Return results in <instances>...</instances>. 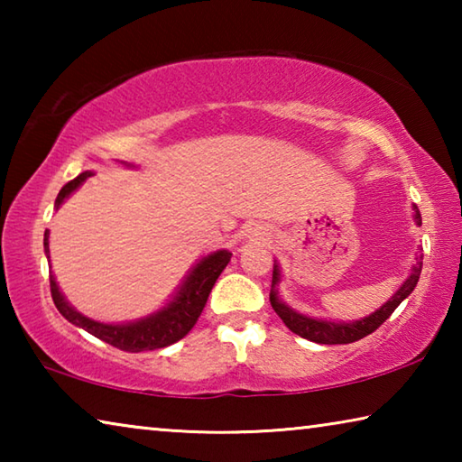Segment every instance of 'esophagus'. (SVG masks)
Masks as SVG:
<instances>
[{
    "label": "esophagus",
    "mask_w": 462,
    "mask_h": 462,
    "mask_svg": "<svg viewBox=\"0 0 462 462\" xmlns=\"http://www.w3.org/2000/svg\"><path fill=\"white\" fill-rule=\"evenodd\" d=\"M253 236H254L256 240H261V238L267 236V230H264L263 226H256V228H253Z\"/></svg>",
    "instance_id": "obj_1"
}]
</instances>
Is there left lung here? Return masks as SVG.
Listing matches in <instances>:
<instances>
[{
	"mask_svg": "<svg viewBox=\"0 0 462 462\" xmlns=\"http://www.w3.org/2000/svg\"><path fill=\"white\" fill-rule=\"evenodd\" d=\"M416 209V222L421 224V216H420V209ZM421 259L424 256L420 254L418 264L413 267L411 275L408 277V281L402 285L400 291H397L391 300L383 306L381 310L374 311L369 318L361 319V322H353V324H334V322H324V319H314V318H308V316H301L293 311L291 308H287L283 301L277 297L275 291V285L279 283V271L277 267L273 269V283H271V306L273 310L277 311V316L283 319V324L291 330L293 334L301 336V338L311 340V342H318V344H350V342H356L365 338V336H369L371 332L377 330V328L385 322V319L393 314L395 308L400 306V303L408 297L413 287L418 285V279H420V273H421Z\"/></svg>",
	"mask_w": 462,
	"mask_h": 462,
	"instance_id": "8db88e82",
	"label": "left lung"
}]
</instances>
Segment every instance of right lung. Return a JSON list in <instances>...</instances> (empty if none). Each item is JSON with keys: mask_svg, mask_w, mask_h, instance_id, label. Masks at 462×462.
<instances>
[{"mask_svg": "<svg viewBox=\"0 0 462 462\" xmlns=\"http://www.w3.org/2000/svg\"><path fill=\"white\" fill-rule=\"evenodd\" d=\"M88 177H91V173H81L79 177H75L73 181H69L62 187L54 206L59 208L60 203L65 201L67 195L73 193ZM44 250L49 253V230L44 232ZM228 263L230 253H226V250L206 256V259L199 261L198 267L191 271V275L187 277L183 287L179 289L175 300L171 301L165 310H161L159 314L140 319V322L134 324H99L81 316L79 311H75L65 301V297L60 295L57 281H54L52 275L51 295L54 306H57V310L71 324L83 328V330H88L89 334L96 336V338L112 344V346L124 350V353H143V350L165 348L169 344L181 340L183 336L189 334L195 322H198V318L201 316L203 308H206V301L209 297V291H212V287L216 285V279L220 277V273L226 269Z\"/></svg>", "mask_w": 462, "mask_h": 462, "instance_id": "obj_1", "label": "right lung"}]
</instances>
